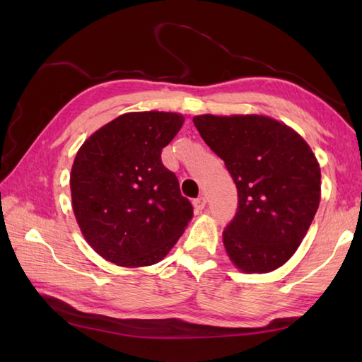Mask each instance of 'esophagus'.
Returning a JSON list of instances; mask_svg holds the SVG:
<instances>
[{
    "instance_id": "34e87169",
    "label": "esophagus",
    "mask_w": 362,
    "mask_h": 362,
    "mask_svg": "<svg viewBox=\"0 0 362 362\" xmlns=\"http://www.w3.org/2000/svg\"><path fill=\"white\" fill-rule=\"evenodd\" d=\"M193 205H194V209H196L197 211H201V210H204V209H205V205H206V199H205L204 196L197 197V199H194Z\"/></svg>"
}]
</instances>
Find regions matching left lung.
Wrapping results in <instances>:
<instances>
[{
    "label": "left lung",
    "instance_id": "8db88e82",
    "mask_svg": "<svg viewBox=\"0 0 362 362\" xmlns=\"http://www.w3.org/2000/svg\"><path fill=\"white\" fill-rule=\"evenodd\" d=\"M204 141L224 160L238 211L222 233L230 261L266 274L294 255L320 202V166L294 129L266 115H197Z\"/></svg>",
    "mask_w": 362,
    "mask_h": 362
}]
</instances>
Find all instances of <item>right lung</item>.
I'll use <instances>...</instances> for the list:
<instances>
[{
	"instance_id": "add662e5",
	"label": "right lung",
	"mask_w": 362,
	"mask_h": 362,
	"mask_svg": "<svg viewBox=\"0 0 362 362\" xmlns=\"http://www.w3.org/2000/svg\"><path fill=\"white\" fill-rule=\"evenodd\" d=\"M174 112H130L79 148L70 174L74 218L88 245L122 267L163 259L185 232L193 206L161 163L183 126Z\"/></svg>"
}]
</instances>
